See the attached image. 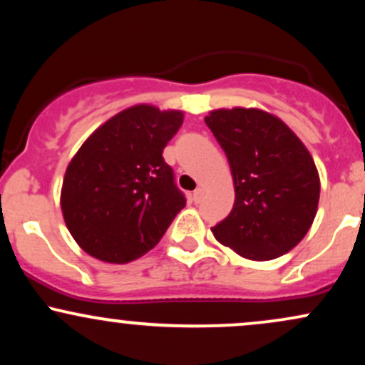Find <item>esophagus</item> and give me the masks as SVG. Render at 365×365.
<instances>
[{"mask_svg": "<svg viewBox=\"0 0 365 365\" xmlns=\"http://www.w3.org/2000/svg\"><path fill=\"white\" fill-rule=\"evenodd\" d=\"M202 195H204V187H197L194 190V195H192V197H194L195 202H199V200L202 199Z\"/></svg>", "mask_w": 365, "mask_h": 365, "instance_id": "1", "label": "esophagus"}]
</instances>
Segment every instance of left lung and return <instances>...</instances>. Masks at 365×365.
<instances>
[{
	"mask_svg": "<svg viewBox=\"0 0 365 365\" xmlns=\"http://www.w3.org/2000/svg\"><path fill=\"white\" fill-rule=\"evenodd\" d=\"M232 168L235 204L212 230L220 244L250 261L290 252L311 228L319 173L302 140L257 108L215 110L204 118Z\"/></svg>",
	"mask_w": 365,
	"mask_h": 365,
	"instance_id": "left-lung-1",
	"label": "left lung"
}]
</instances>
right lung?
I'll list each match as a JSON object with an SVG mask.
<instances>
[{
	"mask_svg": "<svg viewBox=\"0 0 365 365\" xmlns=\"http://www.w3.org/2000/svg\"><path fill=\"white\" fill-rule=\"evenodd\" d=\"M182 123V111L137 104L83 142L61 187L63 217L82 250L99 261L125 264L161 240L185 207V195L163 158Z\"/></svg>",
	"mask_w": 365,
	"mask_h": 365,
	"instance_id": "1",
	"label": "right lung"
}]
</instances>
